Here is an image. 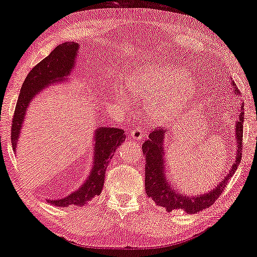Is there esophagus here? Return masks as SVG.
<instances>
[{"label":"esophagus","mask_w":257,"mask_h":257,"mask_svg":"<svg viewBox=\"0 0 257 257\" xmlns=\"http://www.w3.org/2000/svg\"><path fill=\"white\" fill-rule=\"evenodd\" d=\"M130 138L136 140V142H143L145 139V132L139 126H136V127L130 130Z\"/></svg>","instance_id":"esophagus-1"}]
</instances>
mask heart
Listing matches in <instances>:
<instances>
[{"mask_svg": "<svg viewBox=\"0 0 257 257\" xmlns=\"http://www.w3.org/2000/svg\"><path fill=\"white\" fill-rule=\"evenodd\" d=\"M128 84L143 99L151 101L152 114L160 119L177 114L194 93L188 72L177 66L143 70L135 73Z\"/></svg>", "mask_w": 257, "mask_h": 257, "instance_id": "heart-1", "label": "heart"}]
</instances>
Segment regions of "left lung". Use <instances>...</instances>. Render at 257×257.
<instances>
[{
    "mask_svg": "<svg viewBox=\"0 0 257 257\" xmlns=\"http://www.w3.org/2000/svg\"><path fill=\"white\" fill-rule=\"evenodd\" d=\"M231 85L234 86L235 94H240L238 89L235 85L233 79ZM243 103L241 104L238 120L235 124V139H236V154L235 161L230 166L229 173L212 191L203 193L201 195H186L180 192H175L172 182L167 179L166 168H165V156H164V139L166 131H161L160 128H154L150 133L149 139L143 144V153L145 156V189L146 194L156 202V205L164 207L168 212L171 210L184 209L188 214L199 213L201 210L208 208L216 201V199L223 192L227 182L236 172L237 166L240 165L242 157V135H243V118L244 112Z\"/></svg>",
    "mask_w": 257,
    "mask_h": 257,
    "instance_id": "8db88e82",
    "label": "left lung"
}]
</instances>
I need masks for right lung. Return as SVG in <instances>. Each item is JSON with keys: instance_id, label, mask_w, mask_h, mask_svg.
Wrapping results in <instances>:
<instances>
[{"instance_id": "right-lung-1", "label": "right lung", "mask_w": 257, "mask_h": 257, "mask_svg": "<svg viewBox=\"0 0 257 257\" xmlns=\"http://www.w3.org/2000/svg\"><path fill=\"white\" fill-rule=\"evenodd\" d=\"M78 50L79 44L76 42H65V43L59 44L48 57L38 63L28 73L21 89L19 99H17L13 119L12 144L15 152L20 139V133L22 131L24 118H26V113L31 101L41 93V91L47 89L51 84L63 82L71 75L72 69L76 64ZM125 138L124 130L121 128L101 126L94 130L92 165H91V171L86 180L80 185L78 189L66 195L65 198L48 200V202L57 207L84 206L94 196L99 195L104 187L105 171H106L108 161L117 151L118 146L125 142Z\"/></svg>"}]
</instances>
